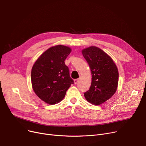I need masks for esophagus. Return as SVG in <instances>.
Listing matches in <instances>:
<instances>
[{
    "label": "esophagus",
    "mask_w": 146,
    "mask_h": 146,
    "mask_svg": "<svg viewBox=\"0 0 146 146\" xmlns=\"http://www.w3.org/2000/svg\"><path fill=\"white\" fill-rule=\"evenodd\" d=\"M78 81H79V79H75V80H74V84H76L78 82Z\"/></svg>",
    "instance_id": "obj_1"
}]
</instances>
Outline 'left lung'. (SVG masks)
Wrapping results in <instances>:
<instances>
[{
	"label": "left lung",
	"instance_id": "obj_1",
	"mask_svg": "<svg viewBox=\"0 0 146 146\" xmlns=\"http://www.w3.org/2000/svg\"><path fill=\"white\" fill-rule=\"evenodd\" d=\"M92 74V82L84 97L94 105H100L115 92L118 82L117 67L109 55L100 48L90 46L82 50Z\"/></svg>",
	"mask_w": 146,
	"mask_h": 146
}]
</instances>
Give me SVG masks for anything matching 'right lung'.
<instances>
[{
	"label": "right lung",
	"mask_w": 146,
	"mask_h": 146,
	"mask_svg": "<svg viewBox=\"0 0 146 146\" xmlns=\"http://www.w3.org/2000/svg\"><path fill=\"white\" fill-rule=\"evenodd\" d=\"M71 49L64 45L52 46L43 53L34 64L31 71L33 90L46 103L53 105L64 98L74 83L65 60Z\"/></svg>",
	"instance_id": "right-lung-1"
}]
</instances>
